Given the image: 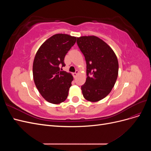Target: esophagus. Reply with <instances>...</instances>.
<instances>
[{"label":"esophagus","mask_w":151,"mask_h":151,"mask_svg":"<svg viewBox=\"0 0 151 151\" xmlns=\"http://www.w3.org/2000/svg\"><path fill=\"white\" fill-rule=\"evenodd\" d=\"M78 73H79L78 70H76L75 73H73V76H74V77H76L77 74H78Z\"/></svg>","instance_id":"34e87169"}]
</instances>
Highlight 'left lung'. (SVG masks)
<instances>
[{
	"label": "left lung",
	"mask_w": 151,
	"mask_h": 151,
	"mask_svg": "<svg viewBox=\"0 0 151 151\" xmlns=\"http://www.w3.org/2000/svg\"><path fill=\"white\" fill-rule=\"evenodd\" d=\"M77 43L86 62L87 78L81 86L83 96L89 101H98L109 94L116 83L117 57L111 47L97 36L77 38Z\"/></svg>",
	"instance_id": "obj_1"
}]
</instances>
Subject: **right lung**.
<instances>
[{
  "label": "right lung",
  "instance_id": "obj_1",
  "mask_svg": "<svg viewBox=\"0 0 151 151\" xmlns=\"http://www.w3.org/2000/svg\"><path fill=\"white\" fill-rule=\"evenodd\" d=\"M76 37L56 34L41 45L33 61V74L36 88L48 102L59 104L67 99L73 77L65 71V55L76 42Z\"/></svg>",
  "mask_w": 151,
  "mask_h": 151
}]
</instances>
